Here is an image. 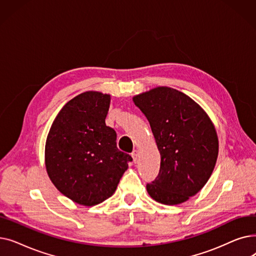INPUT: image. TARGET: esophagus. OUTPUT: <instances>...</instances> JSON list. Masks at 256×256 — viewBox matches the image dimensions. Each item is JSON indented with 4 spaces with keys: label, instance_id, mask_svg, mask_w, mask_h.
Listing matches in <instances>:
<instances>
[{
    "label": "esophagus",
    "instance_id": "34e87169",
    "mask_svg": "<svg viewBox=\"0 0 256 256\" xmlns=\"http://www.w3.org/2000/svg\"><path fill=\"white\" fill-rule=\"evenodd\" d=\"M132 160H134V162H137L138 160V156H139V152L137 150H134L132 152Z\"/></svg>",
    "mask_w": 256,
    "mask_h": 256
}]
</instances>
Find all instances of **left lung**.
<instances>
[{"label":"left lung","instance_id":"1","mask_svg":"<svg viewBox=\"0 0 256 256\" xmlns=\"http://www.w3.org/2000/svg\"><path fill=\"white\" fill-rule=\"evenodd\" d=\"M132 100L148 120L160 154L158 176L146 190L160 204H182L202 189L216 165L219 143L212 120L191 98L169 87Z\"/></svg>","mask_w":256,"mask_h":256}]
</instances>
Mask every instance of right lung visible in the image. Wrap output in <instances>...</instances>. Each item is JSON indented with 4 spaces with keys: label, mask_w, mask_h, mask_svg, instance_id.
<instances>
[{
    "label": "right lung",
    "mask_w": 256,
    "mask_h": 256,
    "mask_svg": "<svg viewBox=\"0 0 256 256\" xmlns=\"http://www.w3.org/2000/svg\"><path fill=\"white\" fill-rule=\"evenodd\" d=\"M111 98L98 91L67 102L50 128L46 167L52 182L74 202L92 206L111 197L132 158L106 126Z\"/></svg>",
    "instance_id": "1"
}]
</instances>
